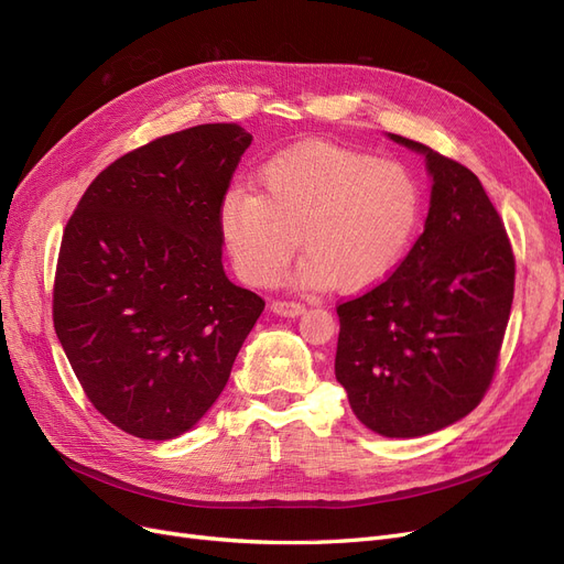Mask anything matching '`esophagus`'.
I'll list each match as a JSON object with an SVG mask.
<instances>
[{"label":"esophagus","mask_w":564,"mask_h":564,"mask_svg":"<svg viewBox=\"0 0 564 564\" xmlns=\"http://www.w3.org/2000/svg\"><path fill=\"white\" fill-rule=\"evenodd\" d=\"M270 312H275L278 317H301L305 312V305L294 301H273L270 303Z\"/></svg>","instance_id":"obj_1"}]
</instances>
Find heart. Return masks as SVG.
Instances as JSON below:
<instances>
[{"label":"heart","mask_w":564,"mask_h":564,"mask_svg":"<svg viewBox=\"0 0 564 564\" xmlns=\"http://www.w3.org/2000/svg\"><path fill=\"white\" fill-rule=\"evenodd\" d=\"M259 185L261 194L231 189L219 206L236 273L257 286L278 280L301 242L303 284L368 291L408 257L423 215V192L408 166L324 141L275 154Z\"/></svg>","instance_id":"1"}]
</instances>
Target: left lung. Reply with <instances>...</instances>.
<instances>
[{"mask_svg":"<svg viewBox=\"0 0 564 564\" xmlns=\"http://www.w3.org/2000/svg\"><path fill=\"white\" fill-rule=\"evenodd\" d=\"M431 208L410 254L368 294L337 305L335 379L356 419L384 437H423L481 402L502 347L516 263L479 177L423 143Z\"/></svg>","mask_w":564,"mask_h":564,"instance_id":"obj_1","label":"left lung"}]
</instances>
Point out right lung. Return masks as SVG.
<instances>
[{
  "label": "right lung",
  "instance_id": "obj_1",
  "mask_svg": "<svg viewBox=\"0 0 564 564\" xmlns=\"http://www.w3.org/2000/svg\"><path fill=\"white\" fill-rule=\"evenodd\" d=\"M252 137L198 124L104 169L66 224L57 340L120 431L173 440L224 391L263 301L221 265L219 206Z\"/></svg>",
  "mask_w": 564,
  "mask_h": 564
}]
</instances>
